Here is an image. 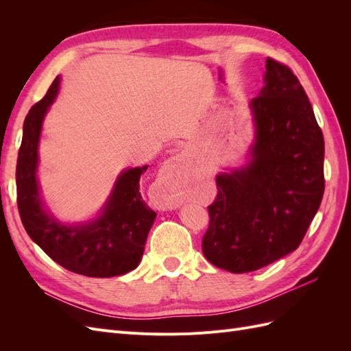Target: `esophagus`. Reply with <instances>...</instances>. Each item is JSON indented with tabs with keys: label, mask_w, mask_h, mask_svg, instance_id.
Here are the masks:
<instances>
[{
	"label": "esophagus",
	"mask_w": 351,
	"mask_h": 351,
	"mask_svg": "<svg viewBox=\"0 0 351 351\" xmlns=\"http://www.w3.org/2000/svg\"><path fill=\"white\" fill-rule=\"evenodd\" d=\"M187 152L186 151H182V152H178L171 161L174 162V164H183L186 159H187ZM159 206H161L162 209H174V208H177L178 205H180V202L171 195V193H164L162 196H159Z\"/></svg>",
	"instance_id": "obj_1"
}]
</instances>
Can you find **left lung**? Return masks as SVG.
<instances>
[{"label":"left lung","mask_w":351,"mask_h":351,"mask_svg":"<svg viewBox=\"0 0 351 351\" xmlns=\"http://www.w3.org/2000/svg\"><path fill=\"white\" fill-rule=\"evenodd\" d=\"M252 161L217 177L202 239L205 258L234 274L256 271L300 246L325 190L324 134L299 79L267 58L265 86L250 102Z\"/></svg>","instance_id":"left-lung-1"}]
</instances>
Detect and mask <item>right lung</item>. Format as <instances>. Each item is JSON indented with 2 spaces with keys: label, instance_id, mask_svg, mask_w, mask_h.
<instances>
[{
  "label": "right lung",
  "instance_id": "add662e5",
  "mask_svg": "<svg viewBox=\"0 0 351 351\" xmlns=\"http://www.w3.org/2000/svg\"><path fill=\"white\" fill-rule=\"evenodd\" d=\"M58 86L60 77H56L25 119L16 167L19 214L29 237L62 268L86 277H117L139 265L156 217L139 193V180L147 165L120 176L102 215L93 222L69 227L51 218L40 204L36 167L42 121Z\"/></svg>",
  "mask_w": 351,
  "mask_h": 351
}]
</instances>
